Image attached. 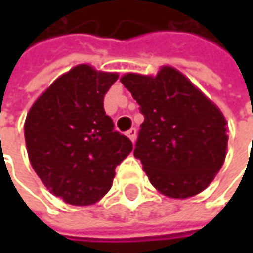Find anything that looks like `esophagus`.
<instances>
[{"label": "esophagus", "instance_id": "esophagus-1", "mask_svg": "<svg viewBox=\"0 0 253 253\" xmlns=\"http://www.w3.org/2000/svg\"><path fill=\"white\" fill-rule=\"evenodd\" d=\"M136 133H138V132H136V129H135V128H131L129 131L126 132V136H128V138H129L132 142H135L136 141Z\"/></svg>", "mask_w": 253, "mask_h": 253}]
</instances>
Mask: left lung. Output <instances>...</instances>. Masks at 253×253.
I'll return each mask as SVG.
<instances>
[{"label":"left lung","mask_w":253,"mask_h":253,"mask_svg":"<svg viewBox=\"0 0 253 253\" xmlns=\"http://www.w3.org/2000/svg\"><path fill=\"white\" fill-rule=\"evenodd\" d=\"M121 83L145 117L133 155L162 194L187 199L214 180L227 155V121L212 101L176 69L156 77L128 73Z\"/></svg>","instance_id":"obj_1"}]
</instances>
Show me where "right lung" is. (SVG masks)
<instances>
[{
  "instance_id": "obj_1",
  "label": "right lung",
  "mask_w": 253,
  "mask_h": 253,
  "mask_svg": "<svg viewBox=\"0 0 253 253\" xmlns=\"http://www.w3.org/2000/svg\"><path fill=\"white\" fill-rule=\"evenodd\" d=\"M117 73L79 64L35 101L25 121L32 168L50 193L72 206H90L111 189L115 168L132 142L114 129L104 95Z\"/></svg>"
}]
</instances>
